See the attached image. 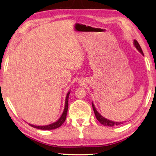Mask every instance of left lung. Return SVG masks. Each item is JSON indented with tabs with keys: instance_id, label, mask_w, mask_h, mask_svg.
I'll list each match as a JSON object with an SVG mask.
<instances>
[{
	"instance_id": "1",
	"label": "left lung",
	"mask_w": 156,
	"mask_h": 156,
	"mask_svg": "<svg viewBox=\"0 0 156 156\" xmlns=\"http://www.w3.org/2000/svg\"><path fill=\"white\" fill-rule=\"evenodd\" d=\"M133 44L134 46H135L136 48L138 49V51L139 52H140L142 56H144V54H143V51H142V50L141 49L139 43H138V41L136 40H134L133 41ZM92 107H93V109H94V112L95 113V115H96V117L97 118V120L99 121V122L102 124V125H103L104 126H118L119 125H121V124H123V122H114V121H112V120H108L107 118H104L103 116H102L100 113H98V112L96 110V107H95L93 103V102H92Z\"/></svg>"
}]
</instances>
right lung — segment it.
I'll use <instances>...</instances> for the list:
<instances>
[{
    "label": "right lung",
    "mask_w": 156,
    "mask_h": 156,
    "mask_svg": "<svg viewBox=\"0 0 156 156\" xmlns=\"http://www.w3.org/2000/svg\"><path fill=\"white\" fill-rule=\"evenodd\" d=\"M70 91H71L68 92L67 94V96H66L64 111H63L62 115H61V116H60L58 120L56 121L55 122H53L51 124H49V125H44V126H37V125H31V124H29V125H30L31 126H33V127H34V128L41 129V130H51V129H55L56 128L60 127V126H61L63 123H64V122L65 121V119H66V116H67V110H68V99H69V96Z\"/></svg>",
    "instance_id": "add662e5"
}]
</instances>
